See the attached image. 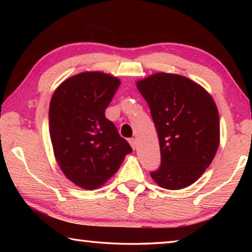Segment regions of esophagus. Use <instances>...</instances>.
Masks as SVG:
<instances>
[{"instance_id": "34e87169", "label": "esophagus", "mask_w": 252, "mask_h": 252, "mask_svg": "<svg viewBox=\"0 0 252 252\" xmlns=\"http://www.w3.org/2000/svg\"><path fill=\"white\" fill-rule=\"evenodd\" d=\"M129 143L131 144L132 149H133V150H135V149H136V144H138V141H136V139H135V138L129 139Z\"/></svg>"}]
</instances>
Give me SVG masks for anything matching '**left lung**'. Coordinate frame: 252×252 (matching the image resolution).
Listing matches in <instances>:
<instances>
[{
  "mask_svg": "<svg viewBox=\"0 0 252 252\" xmlns=\"http://www.w3.org/2000/svg\"><path fill=\"white\" fill-rule=\"evenodd\" d=\"M159 136L161 165L151 178L179 190L202 176L220 143L219 112L212 96L186 76L159 72L136 81Z\"/></svg>",
  "mask_w": 252,
  "mask_h": 252,
  "instance_id": "8db88e82",
  "label": "left lung"
}]
</instances>
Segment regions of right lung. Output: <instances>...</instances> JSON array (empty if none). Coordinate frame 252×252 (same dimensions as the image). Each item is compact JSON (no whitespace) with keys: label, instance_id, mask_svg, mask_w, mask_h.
<instances>
[{"label":"right lung","instance_id":"obj_1","mask_svg":"<svg viewBox=\"0 0 252 252\" xmlns=\"http://www.w3.org/2000/svg\"><path fill=\"white\" fill-rule=\"evenodd\" d=\"M120 83L103 72H82L63 81L51 99L49 129L55 160L82 189L103 186L132 152L104 114Z\"/></svg>","mask_w":252,"mask_h":252}]
</instances>
